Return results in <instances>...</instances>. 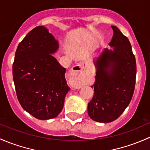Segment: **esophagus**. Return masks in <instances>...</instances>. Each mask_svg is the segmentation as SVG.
<instances>
[{
  "label": "esophagus",
  "instance_id": "1",
  "mask_svg": "<svg viewBox=\"0 0 150 150\" xmlns=\"http://www.w3.org/2000/svg\"><path fill=\"white\" fill-rule=\"evenodd\" d=\"M86 64L84 62H81L79 64L76 65L75 66H74L73 69L70 71V76L71 78H73L74 81L78 79L79 77L82 74L84 71L86 69Z\"/></svg>",
  "mask_w": 150,
  "mask_h": 150
}]
</instances>
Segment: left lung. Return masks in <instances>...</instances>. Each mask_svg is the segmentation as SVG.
<instances>
[{
  "instance_id": "left-lung-1",
  "label": "left lung",
  "mask_w": 150,
  "mask_h": 150,
  "mask_svg": "<svg viewBox=\"0 0 150 150\" xmlns=\"http://www.w3.org/2000/svg\"><path fill=\"white\" fill-rule=\"evenodd\" d=\"M113 36L109 45L97 58L94 96L88 103V115L93 121L110 123L123 113L132 100L137 64L129 39L118 27L111 26Z\"/></svg>"
}]
</instances>
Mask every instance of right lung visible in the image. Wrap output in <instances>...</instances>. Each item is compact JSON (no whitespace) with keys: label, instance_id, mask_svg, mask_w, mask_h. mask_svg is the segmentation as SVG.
Returning a JSON list of instances; mask_svg holds the SVG:
<instances>
[{"label":"right lung","instance_id":"obj_1","mask_svg":"<svg viewBox=\"0 0 150 150\" xmlns=\"http://www.w3.org/2000/svg\"><path fill=\"white\" fill-rule=\"evenodd\" d=\"M58 48V41L39 26L20 42L15 53L12 70L18 100L23 109L40 120L55 118L70 90L66 69L51 55Z\"/></svg>","mask_w":150,"mask_h":150}]
</instances>
